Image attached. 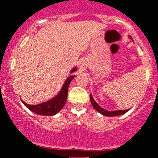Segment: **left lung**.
<instances>
[{"mask_svg": "<svg viewBox=\"0 0 158 158\" xmlns=\"http://www.w3.org/2000/svg\"><path fill=\"white\" fill-rule=\"evenodd\" d=\"M90 102L92 104L93 107H94L95 110H97V111L101 114H104L105 116H116V115H121V114H125L126 112H127L129 110H114V111H109V110H104V108H102L101 107H100L97 103L94 100L92 96L90 95Z\"/></svg>", "mask_w": 158, "mask_h": 158, "instance_id": "1", "label": "left lung"}]
</instances>
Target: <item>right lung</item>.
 Instances as JSON below:
<instances>
[{"label":"right lung","mask_w":158,"mask_h":158,"mask_svg":"<svg viewBox=\"0 0 158 158\" xmlns=\"http://www.w3.org/2000/svg\"><path fill=\"white\" fill-rule=\"evenodd\" d=\"M76 69H77L76 68H74L71 72H75V71H76ZM74 77L75 76H69L67 79V80L65 81V82H64V86L61 88L60 93L55 97L52 98L50 101H46V102L42 103V104H36V105L27 104L24 101H23V103L31 111L36 113L37 114H41V115L46 116L54 115L57 112H59L62 109V107H64V104H65L66 100H67L69 84H70L72 79H74Z\"/></svg>","instance_id":"1"}]
</instances>
